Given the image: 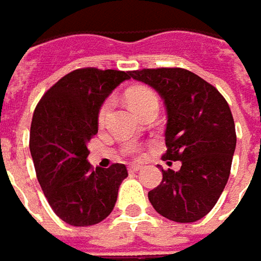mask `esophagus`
I'll use <instances>...</instances> for the list:
<instances>
[{
  "label": "esophagus",
  "mask_w": 261,
  "mask_h": 261,
  "mask_svg": "<svg viewBox=\"0 0 261 261\" xmlns=\"http://www.w3.org/2000/svg\"><path fill=\"white\" fill-rule=\"evenodd\" d=\"M141 167H143L141 165H130L128 166V172H139Z\"/></svg>",
  "instance_id": "esophagus-1"
}]
</instances>
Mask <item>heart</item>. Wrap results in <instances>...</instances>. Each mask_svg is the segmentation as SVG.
<instances>
[{
	"mask_svg": "<svg viewBox=\"0 0 261 261\" xmlns=\"http://www.w3.org/2000/svg\"><path fill=\"white\" fill-rule=\"evenodd\" d=\"M127 99H128V103H130L131 108L139 114L144 108H147L148 105L159 103L156 92L153 89L147 88V86H136V88H131L130 91L127 92ZM110 108H111V102L110 101H105L99 107L98 114H96V122H98V125H103L105 124L107 118H108V114H110ZM125 151L128 154H139L140 148L136 144H128L125 147Z\"/></svg>",
	"mask_w": 261,
	"mask_h": 261,
	"instance_id": "1",
	"label": "heart"
}]
</instances>
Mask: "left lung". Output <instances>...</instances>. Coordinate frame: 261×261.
<instances>
[{
	"label": "left lung",
	"mask_w": 261,
	"mask_h": 261,
	"mask_svg": "<svg viewBox=\"0 0 261 261\" xmlns=\"http://www.w3.org/2000/svg\"><path fill=\"white\" fill-rule=\"evenodd\" d=\"M130 76L163 98V159L182 163L177 172L162 169L163 179L148 192V201L167 220H201L215 206L229 177L237 136L228 103L215 86L186 69H141Z\"/></svg>",
	"instance_id": "left-lung-1"
}]
</instances>
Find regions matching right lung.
I'll return each instance as SVG.
<instances>
[{"instance_id":"obj_1","label":"right lung","mask_w":261,"mask_h":261,"mask_svg":"<svg viewBox=\"0 0 261 261\" xmlns=\"http://www.w3.org/2000/svg\"><path fill=\"white\" fill-rule=\"evenodd\" d=\"M130 72L76 69L43 95L33 114L30 153L44 196L59 218L88 227L105 220L117 202L127 167L91 166L88 143L98 133L99 107Z\"/></svg>"}]
</instances>
